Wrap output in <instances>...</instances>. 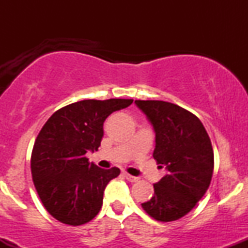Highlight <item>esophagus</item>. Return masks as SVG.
Returning a JSON list of instances; mask_svg holds the SVG:
<instances>
[{
	"label": "esophagus",
	"instance_id": "34e87169",
	"mask_svg": "<svg viewBox=\"0 0 248 248\" xmlns=\"http://www.w3.org/2000/svg\"><path fill=\"white\" fill-rule=\"evenodd\" d=\"M124 177H126L127 181H129V182H138L139 181L138 177L129 175V173H127V172H124Z\"/></svg>",
	"mask_w": 248,
	"mask_h": 248
}]
</instances>
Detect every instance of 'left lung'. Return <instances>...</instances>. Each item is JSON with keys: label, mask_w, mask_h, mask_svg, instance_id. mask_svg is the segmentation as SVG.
Returning a JSON list of instances; mask_svg holds the SVG:
<instances>
[{"label": "left lung", "mask_w": 248, "mask_h": 248, "mask_svg": "<svg viewBox=\"0 0 248 248\" xmlns=\"http://www.w3.org/2000/svg\"><path fill=\"white\" fill-rule=\"evenodd\" d=\"M135 104L156 133L154 158L168 170L154 184L153 197L141 205L155 220H177L191 211L209 189L215 168L211 140L201 120L186 108L161 100Z\"/></svg>", "instance_id": "8db88e82"}]
</instances>
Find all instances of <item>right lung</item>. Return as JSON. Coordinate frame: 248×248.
<instances>
[{"label":"right lung","mask_w":248,"mask_h":248,"mask_svg":"<svg viewBox=\"0 0 248 248\" xmlns=\"http://www.w3.org/2000/svg\"><path fill=\"white\" fill-rule=\"evenodd\" d=\"M132 102L133 99L73 102L56 110L42 127L31 153V173L43 205L58 221L79 226L100 211L105 187L120 175V169H101L90 163L85 154L100 147L107 116Z\"/></svg>","instance_id":"add662e5"}]
</instances>
